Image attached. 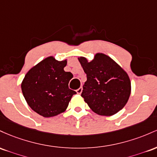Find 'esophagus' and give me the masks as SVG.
<instances>
[{
  "instance_id": "34e87169",
  "label": "esophagus",
  "mask_w": 157,
  "mask_h": 157,
  "mask_svg": "<svg viewBox=\"0 0 157 157\" xmlns=\"http://www.w3.org/2000/svg\"><path fill=\"white\" fill-rule=\"evenodd\" d=\"M82 90H83V88H82V87H79L78 90H76V93H78V94H81V93H82Z\"/></svg>"
}]
</instances>
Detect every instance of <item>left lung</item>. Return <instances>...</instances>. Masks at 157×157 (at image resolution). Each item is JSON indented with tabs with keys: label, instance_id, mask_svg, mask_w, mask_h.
Returning <instances> with one entry per match:
<instances>
[{
	"label": "left lung",
	"instance_id": "left-lung-1",
	"mask_svg": "<svg viewBox=\"0 0 157 157\" xmlns=\"http://www.w3.org/2000/svg\"><path fill=\"white\" fill-rule=\"evenodd\" d=\"M87 74L82 96L93 112L110 117L121 110L129 99L131 84L128 73L111 58L96 53L88 61L78 58Z\"/></svg>",
	"mask_w": 157,
	"mask_h": 157
}]
</instances>
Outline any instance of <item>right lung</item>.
<instances>
[{
    "label": "right lung",
    "mask_w": 157,
    "mask_h": 157,
    "mask_svg": "<svg viewBox=\"0 0 157 157\" xmlns=\"http://www.w3.org/2000/svg\"><path fill=\"white\" fill-rule=\"evenodd\" d=\"M67 62L47 57L32 67L23 79L21 90L28 105L42 117L64 112L76 93L68 87L73 74L64 70Z\"/></svg>",
    "instance_id": "right-lung-1"
}]
</instances>
